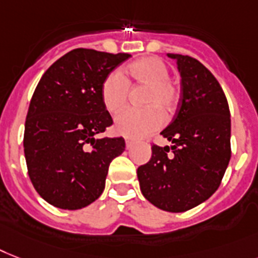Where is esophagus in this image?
Wrapping results in <instances>:
<instances>
[{
  "label": "esophagus",
  "instance_id": "34e87169",
  "mask_svg": "<svg viewBox=\"0 0 258 258\" xmlns=\"http://www.w3.org/2000/svg\"><path fill=\"white\" fill-rule=\"evenodd\" d=\"M133 147V140L131 139H125V148L128 150V148Z\"/></svg>",
  "mask_w": 258,
  "mask_h": 258
}]
</instances>
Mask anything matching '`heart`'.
<instances>
[{
	"label": "heart",
	"mask_w": 258,
	"mask_h": 258,
	"mask_svg": "<svg viewBox=\"0 0 258 258\" xmlns=\"http://www.w3.org/2000/svg\"><path fill=\"white\" fill-rule=\"evenodd\" d=\"M126 78H133L138 83L148 86L143 98L146 108H130L123 111L115 119L116 133L127 138H140L158 130L163 124V114H168L179 102V89L169 81V71L163 60L155 56L142 58L127 66ZM100 96L104 108L116 114L124 108L128 96V82L122 73L114 71L102 83Z\"/></svg>",
	"instance_id": "1"
}]
</instances>
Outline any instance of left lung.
Listing matches in <instances>:
<instances>
[{"mask_svg":"<svg viewBox=\"0 0 258 258\" xmlns=\"http://www.w3.org/2000/svg\"><path fill=\"white\" fill-rule=\"evenodd\" d=\"M181 77L179 106L160 133L172 146H152L150 162L138 168L140 190L155 207L185 212L212 196L231 160V112L221 86L189 55L167 54Z\"/></svg>","mask_w":258,"mask_h":258,"instance_id":"obj_1","label":"left lung"}]
</instances>
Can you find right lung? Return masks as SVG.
Returning <instances> with one entry per match:
<instances>
[{"label":"right lung","instance_id":"1","mask_svg":"<svg viewBox=\"0 0 258 258\" xmlns=\"http://www.w3.org/2000/svg\"><path fill=\"white\" fill-rule=\"evenodd\" d=\"M130 54L74 49L42 75L26 115L27 172L43 200L81 209L104 189L108 165L125 148L120 138H95L112 124L100 89Z\"/></svg>","mask_w":258,"mask_h":258}]
</instances>
